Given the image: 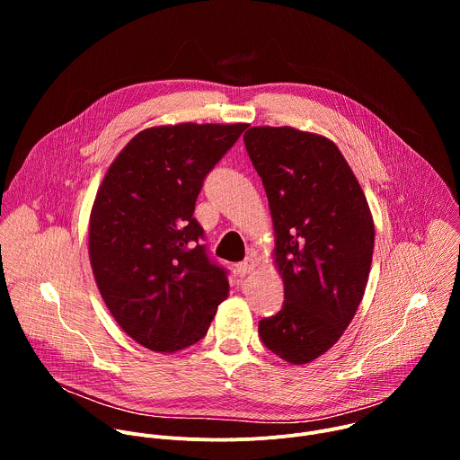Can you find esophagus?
I'll list each match as a JSON object with an SVG mask.
<instances>
[{
  "instance_id": "34e87169",
  "label": "esophagus",
  "mask_w": 460,
  "mask_h": 460,
  "mask_svg": "<svg viewBox=\"0 0 460 460\" xmlns=\"http://www.w3.org/2000/svg\"><path fill=\"white\" fill-rule=\"evenodd\" d=\"M256 266H258L256 258L254 256H247L243 261H240V264H238V271L242 275H249V273H252L256 270Z\"/></svg>"
}]
</instances>
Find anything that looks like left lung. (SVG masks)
<instances>
[{"label": "left lung", "mask_w": 460, "mask_h": 460, "mask_svg": "<svg viewBox=\"0 0 460 460\" xmlns=\"http://www.w3.org/2000/svg\"><path fill=\"white\" fill-rule=\"evenodd\" d=\"M247 155L264 183L282 309L260 320L264 346L289 364L333 348L362 302L375 243L364 190L339 147L295 127H251Z\"/></svg>", "instance_id": "8db88e82"}]
</instances>
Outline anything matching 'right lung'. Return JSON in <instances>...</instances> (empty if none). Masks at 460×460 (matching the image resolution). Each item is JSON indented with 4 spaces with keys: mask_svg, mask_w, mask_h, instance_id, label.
<instances>
[{
    "mask_svg": "<svg viewBox=\"0 0 460 460\" xmlns=\"http://www.w3.org/2000/svg\"><path fill=\"white\" fill-rule=\"evenodd\" d=\"M247 123L144 128L107 169L89 222L96 286L121 330L140 346L174 353L206 337L227 271L200 243L192 217L204 178Z\"/></svg>",
    "mask_w": 460,
    "mask_h": 460,
    "instance_id": "add662e5",
    "label": "right lung"
}]
</instances>
